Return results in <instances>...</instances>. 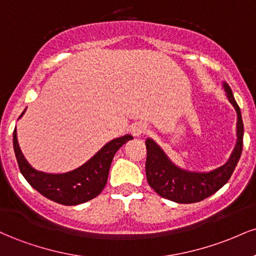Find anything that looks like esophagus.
I'll list each match as a JSON object with an SVG mask.
<instances>
[{
	"label": "esophagus",
	"mask_w": 256,
	"mask_h": 256,
	"mask_svg": "<svg viewBox=\"0 0 256 256\" xmlns=\"http://www.w3.org/2000/svg\"><path fill=\"white\" fill-rule=\"evenodd\" d=\"M146 130H148V128H146V124H143V122H136V124H134V126H132L131 132L134 137H138L140 134H144Z\"/></svg>",
	"instance_id": "34e87169"
}]
</instances>
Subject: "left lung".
I'll return each instance as SVG.
<instances>
[{"label": "left lung", "mask_w": 256, "mask_h": 256, "mask_svg": "<svg viewBox=\"0 0 256 256\" xmlns=\"http://www.w3.org/2000/svg\"><path fill=\"white\" fill-rule=\"evenodd\" d=\"M224 89L228 101L237 112V144L230 160L224 166L210 173L184 171L173 165L154 140H146V180L154 192L164 198L178 204H195L218 192L231 178L242 154L243 120L238 104L232 95L231 88L224 83Z\"/></svg>", "instance_id": "left-lung-1"}]
</instances>
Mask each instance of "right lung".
Masks as SVG:
<instances>
[{"label": "right lung", "mask_w": 256, "mask_h": 256, "mask_svg": "<svg viewBox=\"0 0 256 256\" xmlns=\"http://www.w3.org/2000/svg\"><path fill=\"white\" fill-rule=\"evenodd\" d=\"M132 138L134 137L130 134H126L124 137L110 140L85 165L64 174H49L32 168L18 144L16 128L13 132V146L20 172L32 188L42 194L44 198L56 204L76 206L90 201L101 194L107 184L108 173L114 155L120 146Z\"/></svg>", "instance_id": "add662e5"}]
</instances>
